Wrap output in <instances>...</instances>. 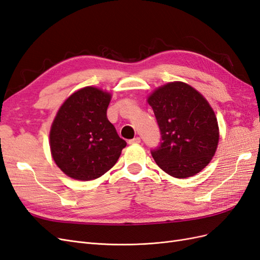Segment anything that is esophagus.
<instances>
[{"instance_id":"esophagus-1","label":"esophagus","mask_w":260,"mask_h":260,"mask_svg":"<svg viewBox=\"0 0 260 260\" xmlns=\"http://www.w3.org/2000/svg\"><path fill=\"white\" fill-rule=\"evenodd\" d=\"M140 142H141V139H140L139 137H137V138H135V139L129 140V144H138V143H140Z\"/></svg>"}]
</instances>
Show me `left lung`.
<instances>
[{"label": "left lung", "instance_id": "obj_1", "mask_svg": "<svg viewBox=\"0 0 260 260\" xmlns=\"http://www.w3.org/2000/svg\"><path fill=\"white\" fill-rule=\"evenodd\" d=\"M160 130L154 160L168 175L184 179L199 174L215 155L219 141L216 115L200 92L170 82L148 98Z\"/></svg>", "mask_w": 260, "mask_h": 260}]
</instances>
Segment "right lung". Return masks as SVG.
<instances>
[{"label": "right lung", "mask_w": 260, "mask_h": 260, "mask_svg": "<svg viewBox=\"0 0 260 260\" xmlns=\"http://www.w3.org/2000/svg\"><path fill=\"white\" fill-rule=\"evenodd\" d=\"M111 94L86 86L70 95L53 121L50 146L62 172L76 180L100 178L117 162L127 142L107 118Z\"/></svg>", "instance_id": "add662e5"}]
</instances>
